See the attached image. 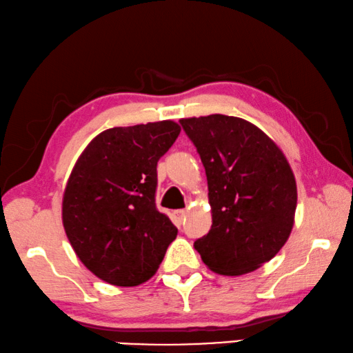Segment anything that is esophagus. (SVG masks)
<instances>
[{
    "label": "esophagus",
    "instance_id": "1",
    "mask_svg": "<svg viewBox=\"0 0 353 353\" xmlns=\"http://www.w3.org/2000/svg\"><path fill=\"white\" fill-rule=\"evenodd\" d=\"M184 219H186V211H184V209H180V211L173 212V220H175L176 225H183Z\"/></svg>",
    "mask_w": 353,
    "mask_h": 353
}]
</instances>
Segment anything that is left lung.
I'll return each instance as SVG.
<instances>
[{
	"label": "left lung",
	"instance_id": "8db88e82",
	"mask_svg": "<svg viewBox=\"0 0 353 353\" xmlns=\"http://www.w3.org/2000/svg\"><path fill=\"white\" fill-rule=\"evenodd\" d=\"M205 165L212 226L195 240L214 273L242 276L273 259L293 230L298 189L276 142L254 123L209 114L180 119Z\"/></svg>",
	"mask_w": 353,
	"mask_h": 353
}]
</instances>
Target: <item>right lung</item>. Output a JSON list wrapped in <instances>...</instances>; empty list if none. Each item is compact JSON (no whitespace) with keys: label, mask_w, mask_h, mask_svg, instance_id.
<instances>
[{"label":"right lung","mask_w":353,"mask_h":353,"mask_svg":"<svg viewBox=\"0 0 353 353\" xmlns=\"http://www.w3.org/2000/svg\"><path fill=\"white\" fill-rule=\"evenodd\" d=\"M180 132L173 121L108 128L74 165L61 205L66 237L80 262L111 285L150 279L176 239L154 194L158 161Z\"/></svg>","instance_id":"obj_1"}]
</instances>
